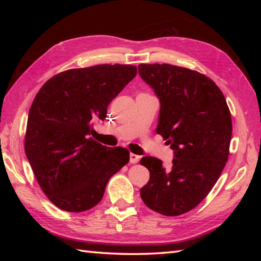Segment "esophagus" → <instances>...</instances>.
<instances>
[{"label": "esophagus", "mask_w": 261, "mask_h": 261, "mask_svg": "<svg viewBox=\"0 0 261 261\" xmlns=\"http://www.w3.org/2000/svg\"><path fill=\"white\" fill-rule=\"evenodd\" d=\"M139 159H140V156H138V154H136V153H130V163L131 164H137L138 162H139Z\"/></svg>", "instance_id": "34e87169"}]
</instances>
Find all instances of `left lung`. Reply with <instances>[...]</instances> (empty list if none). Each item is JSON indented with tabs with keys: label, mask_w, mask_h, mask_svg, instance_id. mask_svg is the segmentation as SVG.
<instances>
[{
	"label": "left lung",
	"mask_w": 261,
	"mask_h": 261,
	"mask_svg": "<svg viewBox=\"0 0 261 261\" xmlns=\"http://www.w3.org/2000/svg\"><path fill=\"white\" fill-rule=\"evenodd\" d=\"M139 74L160 99L156 132L175 150L166 169L156 157L140 164L150 178L140 190L149 208L177 216L196 207L228 162L232 121L219 86L204 74L169 64H140Z\"/></svg>",
	"instance_id": "obj_1"
}]
</instances>
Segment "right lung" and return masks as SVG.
Here are the masks:
<instances>
[{"label": "right lung", "mask_w": 261, "mask_h": 261, "mask_svg": "<svg viewBox=\"0 0 261 261\" xmlns=\"http://www.w3.org/2000/svg\"><path fill=\"white\" fill-rule=\"evenodd\" d=\"M136 75L134 65L73 68L53 76L37 93L27 122L25 156L58 208L76 213L94 207L109 179L129 163L127 149L103 146L90 135Z\"/></svg>", "instance_id": "add662e5"}]
</instances>
